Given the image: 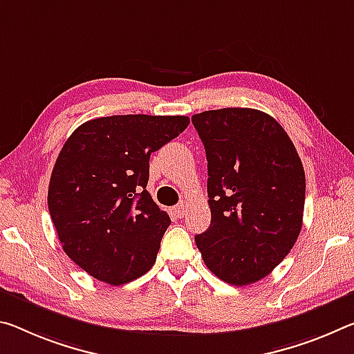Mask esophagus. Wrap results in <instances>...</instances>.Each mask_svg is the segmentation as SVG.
<instances>
[{
	"instance_id": "obj_1",
	"label": "esophagus",
	"mask_w": 354,
	"mask_h": 354,
	"mask_svg": "<svg viewBox=\"0 0 354 354\" xmlns=\"http://www.w3.org/2000/svg\"><path fill=\"white\" fill-rule=\"evenodd\" d=\"M186 211H187V203H179L175 207H173V214H175L178 218L184 217V214H186Z\"/></svg>"
}]
</instances>
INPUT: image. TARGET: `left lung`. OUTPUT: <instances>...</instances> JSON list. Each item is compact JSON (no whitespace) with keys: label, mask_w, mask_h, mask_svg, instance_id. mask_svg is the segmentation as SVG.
Masks as SVG:
<instances>
[{"label":"left lung","mask_w":354,"mask_h":354,"mask_svg":"<svg viewBox=\"0 0 354 354\" xmlns=\"http://www.w3.org/2000/svg\"><path fill=\"white\" fill-rule=\"evenodd\" d=\"M207 160L211 225L195 236L205 265L223 282L254 283L298 239L306 175L293 142L272 116L255 109L192 116Z\"/></svg>","instance_id":"1"}]
</instances>
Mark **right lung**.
Masks as SVG:
<instances>
[{"mask_svg":"<svg viewBox=\"0 0 354 354\" xmlns=\"http://www.w3.org/2000/svg\"><path fill=\"white\" fill-rule=\"evenodd\" d=\"M187 116L115 115L67 138L48 184V211L67 257L89 276L122 285L148 272L171 221L147 190L149 156Z\"/></svg>","mask_w":354,"mask_h":354,"instance_id":"1","label":"right lung"}]
</instances>
